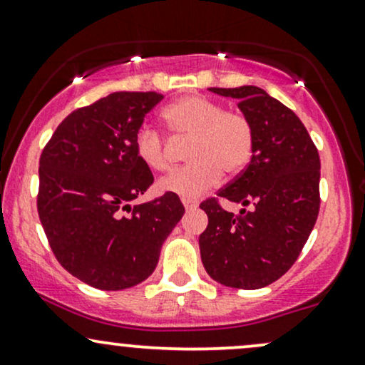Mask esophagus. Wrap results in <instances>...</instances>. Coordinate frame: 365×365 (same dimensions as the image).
Returning a JSON list of instances; mask_svg holds the SVG:
<instances>
[{
  "label": "esophagus",
  "mask_w": 365,
  "mask_h": 365,
  "mask_svg": "<svg viewBox=\"0 0 365 365\" xmlns=\"http://www.w3.org/2000/svg\"><path fill=\"white\" fill-rule=\"evenodd\" d=\"M183 202V207H185L187 210H194V209H197V200H190V199H183L182 200Z\"/></svg>",
  "instance_id": "obj_1"
}]
</instances>
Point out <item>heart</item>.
Masks as SVG:
<instances>
[{
    "instance_id": "1",
    "label": "heart",
    "mask_w": 365,
    "mask_h": 365,
    "mask_svg": "<svg viewBox=\"0 0 365 365\" xmlns=\"http://www.w3.org/2000/svg\"><path fill=\"white\" fill-rule=\"evenodd\" d=\"M165 124L178 138H190L185 168L160 180L161 192L182 199H197L221 178L236 177L253 156L252 122L238 112H226L221 103L202 95H187L165 108ZM135 155L149 170L166 171L170 158L165 138L156 129L143 125L134 138Z\"/></svg>"
}]
</instances>
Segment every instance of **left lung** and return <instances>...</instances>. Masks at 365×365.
Here are the masks:
<instances>
[{"label": "left lung", "mask_w": 365, "mask_h": 365, "mask_svg": "<svg viewBox=\"0 0 365 365\" xmlns=\"http://www.w3.org/2000/svg\"><path fill=\"white\" fill-rule=\"evenodd\" d=\"M235 98L252 122L255 149L247 168L219 199L243 207L227 212L216 199L202 202L209 225L199 236L200 258L216 282L260 289L297 260L319 210V156L299 117L258 86L209 88Z\"/></svg>", "instance_id": "8db88e82"}]
</instances>
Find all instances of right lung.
Here are the masks:
<instances>
[{"label":"right lung","instance_id":"1","mask_svg":"<svg viewBox=\"0 0 365 365\" xmlns=\"http://www.w3.org/2000/svg\"><path fill=\"white\" fill-rule=\"evenodd\" d=\"M161 100L156 91L110 93L69 113L42 151V227L61 265L91 287L122 291L146 280L185 212L175 194L130 205L153 183L135 133Z\"/></svg>","mask_w":365,"mask_h":365}]
</instances>
